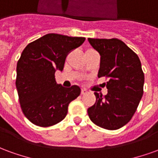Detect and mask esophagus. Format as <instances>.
Returning a JSON list of instances; mask_svg holds the SVG:
<instances>
[{
    "instance_id": "obj_1",
    "label": "esophagus",
    "mask_w": 158,
    "mask_h": 158,
    "mask_svg": "<svg viewBox=\"0 0 158 158\" xmlns=\"http://www.w3.org/2000/svg\"><path fill=\"white\" fill-rule=\"evenodd\" d=\"M87 93V90L85 89H81V95H85V94H86Z\"/></svg>"
}]
</instances>
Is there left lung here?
<instances>
[{"instance_id":"left-lung-1","label":"left lung","mask_w":158,"mask_h":158,"mask_svg":"<svg viewBox=\"0 0 158 158\" xmlns=\"http://www.w3.org/2000/svg\"><path fill=\"white\" fill-rule=\"evenodd\" d=\"M101 55L98 77H105L107 94L95 92L96 103L88 108L95 124L103 129H118L130 121L143 96L145 76L139 56L122 40L88 39Z\"/></svg>"}]
</instances>
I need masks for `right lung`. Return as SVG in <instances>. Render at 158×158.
<instances>
[{
    "label": "right lung",
    "mask_w": 158,
    "mask_h": 158,
    "mask_svg": "<svg viewBox=\"0 0 158 158\" xmlns=\"http://www.w3.org/2000/svg\"><path fill=\"white\" fill-rule=\"evenodd\" d=\"M84 37L48 34L29 43L17 64L16 87L24 116L40 127L61 122L69 103L80 95V88H64L56 82V70L62 71L69 52L81 45Z\"/></svg>",
    "instance_id": "obj_1"
}]
</instances>
